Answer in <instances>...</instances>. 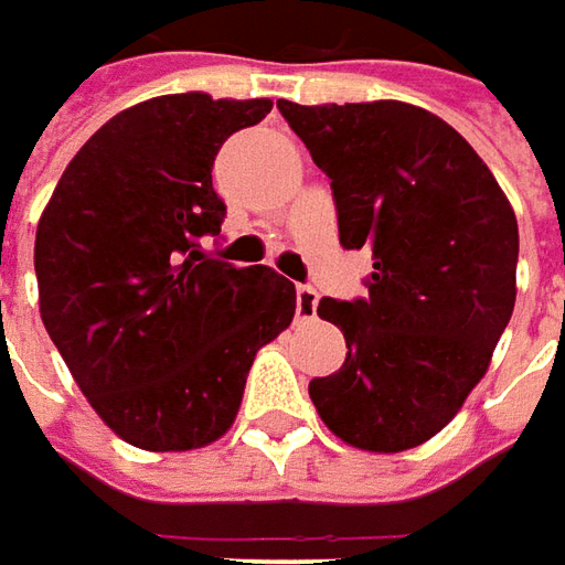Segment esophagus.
Wrapping results in <instances>:
<instances>
[{"mask_svg":"<svg viewBox=\"0 0 565 565\" xmlns=\"http://www.w3.org/2000/svg\"><path fill=\"white\" fill-rule=\"evenodd\" d=\"M316 307H319V295H316V289H310V286H298V291H295V313H298V319H313Z\"/></svg>","mask_w":565,"mask_h":565,"instance_id":"obj_1","label":"esophagus"}]
</instances>
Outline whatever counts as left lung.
<instances>
[{
	"label": "left lung",
	"mask_w": 565,
	"mask_h": 565,
	"mask_svg": "<svg viewBox=\"0 0 565 565\" xmlns=\"http://www.w3.org/2000/svg\"><path fill=\"white\" fill-rule=\"evenodd\" d=\"M331 179L340 246L367 249V298H322L347 362L310 383L340 441L402 454L456 417L518 298V218L490 167L438 115L398 103H276Z\"/></svg>",
	"instance_id": "left-lung-1"
}]
</instances>
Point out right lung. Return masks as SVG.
Instances as JSON below:
<instances>
[{
	"label": "right lung",
	"instance_id": "obj_1",
	"mask_svg": "<svg viewBox=\"0 0 565 565\" xmlns=\"http://www.w3.org/2000/svg\"><path fill=\"white\" fill-rule=\"evenodd\" d=\"M270 99L167 94L118 111L60 175L35 231L39 310L99 419L151 454L218 441L295 286L210 258L225 203L212 161Z\"/></svg>",
	"mask_w": 565,
	"mask_h": 565
}]
</instances>
